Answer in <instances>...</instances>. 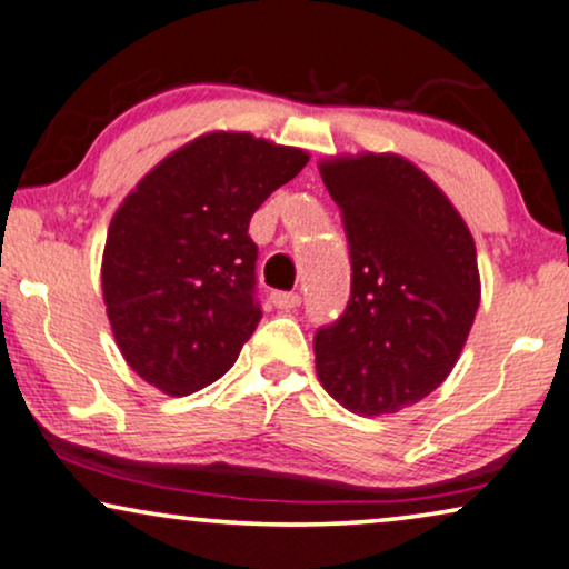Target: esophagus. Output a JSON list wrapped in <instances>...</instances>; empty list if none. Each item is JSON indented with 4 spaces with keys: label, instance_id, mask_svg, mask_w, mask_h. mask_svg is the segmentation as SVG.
<instances>
[{
    "label": "esophagus",
    "instance_id": "34e87169",
    "mask_svg": "<svg viewBox=\"0 0 569 569\" xmlns=\"http://www.w3.org/2000/svg\"><path fill=\"white\" fill-rule=\"evenodd\" d=\"M270 299H272V305H276L278 309H283V312H291V309H297L301 305L299 293H289V291H276Z\"/></svg>",
    "mask_w": 569,
    "mask_h": 569
}]
</instances>
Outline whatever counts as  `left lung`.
<instances>
[{
  "label": "left lung",
  "mask_w": 569,
  "mask_h": 569,
  "mask_svg": "<svg viewBox=\"0 0 569 569\" xmlns=\"http://www.w3.org/2000/svg\"><path fill=\"white\" fill-rule=\"evenodd\" d=\"M343 214L351 299L315 333L326 391L355 415H391L449 378L480 305L476 241L449 197L391 152L318 162Z\"/></svg>",
  "instance_id": "1"
}]
</instances>
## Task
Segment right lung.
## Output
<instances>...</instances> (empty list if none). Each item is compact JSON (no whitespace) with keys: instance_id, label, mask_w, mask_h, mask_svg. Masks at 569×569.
<instances>
[{"instance_id":"add662e5","label":"right lung","mask_w":569,"mask_h":569,"mask_svg":"<svg viewBox=\"0 0 569 569\" xmlns=\"http://www.w3.org/2000/svg\"><path fill=\"white\" fill-rule=\"evenodd\" d=\"M307 162L305 149L210 131L157 162L120 201L102 297L136 376L189 397L233 368L262 318L249 220Z\"/></svg>"}]
</instances>
